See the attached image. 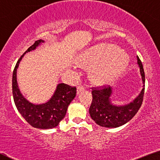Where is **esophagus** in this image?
Segmentation results:
<instances>
[{
	"label": "esophagus",
	"instance_id": "34e87169",
	"mask_svg": "<svg viewBox=\"0 0 160 160\" xmlns=\"http://www.w3.org/2000/svg\"><path fill=\"white\" fill-rule=\"evenodd\" d=\"M85 90V87L82 86V85H80V86H78L77 88V94L78 95L80 93L81 91H82V90Z\"/></svg>",
	"mask_w": 160,
	"mask_h": 160
}]
</instances>
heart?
<instances>
[{
  "label": "heart",
  "mask_w": 160,
  "mask_h": 160,
  "mask_svg": "<svg viewBox=\"0 0 160 160\" xmlns=\"http://www.w3.org/2000/svg\"><path fill=\"white\" fill-rule=\"evenodd\" d=\"M83 65L96 67L92 78L97 84H106L118 77L128 63V57L115 45L101 44L91 47L80 58Z\"/></svg>",
  "instance_id": "heart-1"
}]
</instances>
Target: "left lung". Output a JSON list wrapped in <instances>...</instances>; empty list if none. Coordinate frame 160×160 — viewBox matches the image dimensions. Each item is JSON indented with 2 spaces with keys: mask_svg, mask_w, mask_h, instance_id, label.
<instances>
[{
  "mask_svg": "<svg viewBox=\"0 0 160 160\" xmlns=\"http://www.w3.org/2000/svg\"><path fill=\"white\" fill-rule=\"evenodd\" d=\"M137 57L143 88L139 95L131 103L124 106H116L111 103L110 97L112 88H92V101L89 108L90 117L98 125L106 128H116L129 121L141 107L144 94L145 75L141 60Z\"/></svg>",
  "mask_w": 160,
  "mask_h": 160,
  "instance_id": "left-lung-1",
  "label": "left lung"
}]
</instances>
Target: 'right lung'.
<instances>
[{
  "label": "right lung",
  "mask_w": 160,
  "mask_h": 160,
  "mask_svg": "<svg viewBox=\"0 0 160 160\" xmlns=\"http://www.w3.org/2000/svg\"><path fill=\"white\" fill-rule=\"evenodd\" d=\"M44 42L42 39L36 41L19 58L13 72L12 91L14 103L23 118L33 127L48 129L56 127L65 118L68 106L76 95V88L71 87L65 83H59L51 98L46 103L42 104L31 103L21 94L16 78L19 63L26 53L34 50Z\"/></svg>",
  "instance_id": "add662e5"
}]
</instances>
